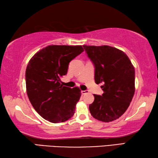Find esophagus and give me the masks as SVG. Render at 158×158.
I'll list each match as a JSON object with an SVG mask.
<instances>
[{"mask_svg":"<svg viewBox=\"0 0 158 158\" xmlns=\"http://www.w3.org/2000/svg\"><path fill=\"white\" fill-rule=\"evenodd\" d=\"M89 93V90H81V94L82 95H85Z\"/></svg>","mask_w":158,"mask_h":158,"instance_id":"obj_1","label":"esophagus"}]
</instances>
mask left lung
<instances>
[{"mask_svg":"<svg viewBox=\"0 0 158 158\" xmlns=\"http://www.w3.org/2000/svg\"><path fill=\"white\" fill-rule=\"evenodd\" d=\"M84 48L95 66V81L104 93L93 95L90 113L98 121L111 122L121 117L130 106L135 94V68L121 50L107 45Z\"/></svg>","mask_w":158,"mask_h":158,"instance_id":"obj_1","label":"left lung"}]
</instances>
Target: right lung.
Listing matches in <instances>:
<instances>
[{"mask_svg": "<svg viewBox=\"0 0 158 158\" xmlns=\"http://www.w3.org/2000/svg\"><path fill=\"white\" fill-rule=\"evenodd\" d=\"M83 52L81 45H49L29 60L26 92L35 110L45 120L58 123L74 115L81 90L63 86L60 78L67 74L69 63Z\"/></svg>", "mask_w": 158, "mask_h": 158, "instance_id": "right-lung-1", "label": "right lung"}]
</instances>
